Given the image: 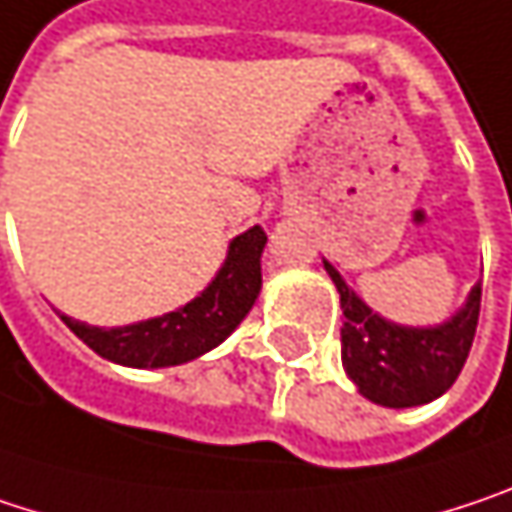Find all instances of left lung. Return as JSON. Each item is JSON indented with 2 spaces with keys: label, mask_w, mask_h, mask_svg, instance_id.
Wrapping results in <instances>:
<instances>
[{
  "label": "left lung",
  "mask_w": 512,
  "mask_h": 512,
  "mask_svg": "<svg viewBox=\"0 0 512 512\" xmlns=\"http://www.w3.org/2000/svg\"><path fill=\"white\" fill-rule=\"evenodd\" d=\"M342 300V365L359 395L392 410L421 407L445 395L472 351L480 315V283L442 324L407 327L377 315L324 259Z\"/></svg>",
  "instance_id": "left-lung-1"
}]
</instances>
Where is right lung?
<instances>
[{
  "instance_id": "add662e5",
  "label": "right lung",
  "mask_w": 512,
  "mask_h": 512,
  "mask_svg": "<svg viewBox=\"0 0 512 512\" xmlns=\"http://www.w3.org/2000/svg\"><path fill=\"white\" fill-rule=\"evenodd\" d=\"M265 244L268 235L262 226H250L247 232L235 235L212 283L185 306L159 318L126 327H94L70 315H58L91 351L108 362L126 368H167L191 362L218 348L253 309L262 291Z\"/></svg>"
}]
</instances>
